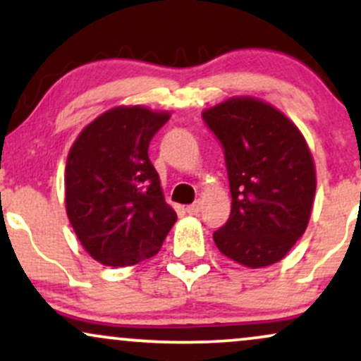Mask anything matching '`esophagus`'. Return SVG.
Returning <instances> with one entry per match:
<instances>
[{
    "label": "esophagus",
    "mask_w": 361,
    "mask_h": 361,
    "mask_svg": "<svg viewBox=\"0 0 361 361\" xmlns=\"http://www.w3.org/2000/svg\"><path fill=\"white\" fill-rule=\"evenodd\" d=\"M200 209H202V202L197 200L195 204L186 207V212H188L190 215H197L198 212H200Z\"/></svg>",
    "instance_id": "obj_1"
}]
</instances>
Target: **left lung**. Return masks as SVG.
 Masks as SVG:
<instances>
[{"instance_id":"8db88e82","label":"left lung","mask_w":361,"mask_h":361,"mask_svg":"<svg viewBox=\"0 0 361 361\" xmlns=\"http://www.w3.org/2000/svg\"><path fill=\"white\" fill-rule=\"evenodd\" d=\"M229 176V221L214 233L224 256L247 268L279 263L307 229L316 166L299 127L270 103L233 97L210 106Z\"/></svg>"}]
</instances>
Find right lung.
<instances>
[{
    "label": "right lung",
    "instance_id": "right-lung-1",
    "mask_svg": "<svg viewBox=\"0 0 361 361\" xmlns=\"http://www.w3.org/2000/svg\"><path fill=\"white\" fill-rule=\"evenodd\" d=\"M168 120V111L115 106L82 128L69 149L66 212L86 252L105 267L152 258L176 222L147 154Z\"/></svg>",
    "mask_w": 361,
    "mask_h": 361
}]
</instances>
